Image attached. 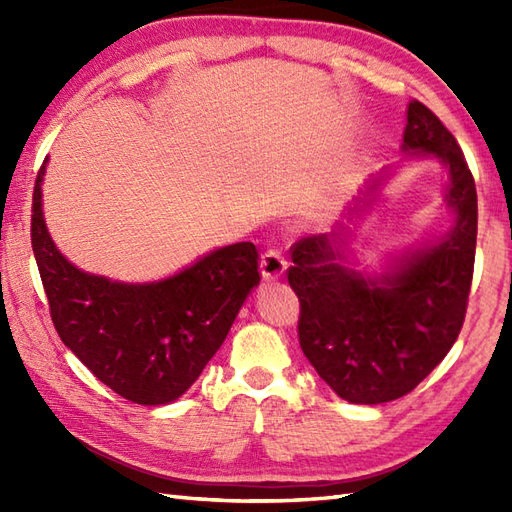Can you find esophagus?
<instances>
[{
    "mask_svg": "<svg viewBox=\"0 0 512 512\" xmlns=\"http://www.w3.org/2000/svg\"><path fill=\"white\" fill-rule=\"evenodd\" d=\"M259 268H262V277L266 281H275L281 275L286 273V259L279 253L277 248H268L262 255V262H259Z\"/></svg>",
    "mask_w": 512,
    "mask_h": 512,
    "instance_id": "obj_1",
    "label": "esophagus"
}]
</instances>
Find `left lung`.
Listing matches in <instances>:
<instances>
[{"instance_id":"1","label":"left lung","mask_w":512,"mask_h":512,"mask_svg":"<svg viewBox=\"0 0 512 512\" xmlns=\"http://www.w3.org/2000/svg\"><path fill=\"white\" fill-rule=\"evenodd\" d=\"M402 151L438 158L449 169L455 224L447 237L413 250L380 277L343 266V226L290 248L301 350L325 383L356 405L396 400L433 372L462 330L473 281L477 191L458 140L427 105L411 101ZM376 187L378 178L367 193ZM363 206L354 204L350 213Z\"/></svg>"}]
</instances>
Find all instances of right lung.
Here are the masks:
<instances>
[{
	"label": "right lung",
	"mask_w": 512,
	"mask_h": 512,
	"mask_svg": "<svg viewBox=\"0 0 512 512\" xmlns=\"http://www.w3.org/2000/svg\"><path fill=\"white\" fill-rule=\"evenodd\" d=\"M32 191L30 239L50 317L65 347L90 372L136 405H167L187 391L259 284V253L239 242L154 284H121L83 273L48 235L41 182Z\"/></svg>",
	"instance_id": "1"
}]
</instances>
